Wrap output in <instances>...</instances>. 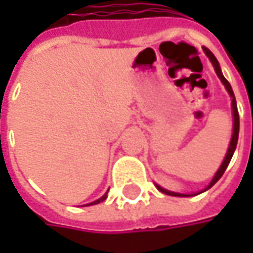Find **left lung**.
<instances>
[{
	"label": "left lung",
	"mask_w": 253,
	"mask_h": 253,
	"mask_svg": "<svg viewBox=\"0 0 253 253\" xmlns=\"http://www.w3.org/2000/svg\"><path fill=\"white\" fill-rule=\"evenodd\" d=\"M204 49V52L206 54L209 56V59L211 60V63L214 66V70H215V73L219 77V80L224 83L225 85V88H227V91L229 92V95H231V98H232V112H234V132H232V138H231V143H229V148L228 152H227V155H225V159L222 162V165H221V168L218 169V171L215 173V176H214V179L211 180V183L209 184V187L206 190H209L210 187H212L219 179H221V176L224 174V171L227 169V166L229 165V162H231V158H232V155H234V152H235V148H237V142H238V133H239V114H238V108H237V100H235V95H234V91H232V87H231V84L228 83V80L222 76L221 73V69H219V64L218 60L215 59V56L211 53V50L207 49V47H203ZM156 187L159 191L162 193H165V194H169V196H179V197H186V194H180V193H173V191H169V190H165L162 189L161 186H158L156 184Z\"/></svg>",
	"instance_id": "8db88e82"
}]
</instances>
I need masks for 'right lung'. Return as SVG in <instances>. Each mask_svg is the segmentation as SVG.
<instances>
[{
	"instance_id": "1",
	"label": "right lung",
	"mask_w": 253,
	"mask_h": 253,
	"mask_svg": "<svg viewBox=\"0 0 253 253\" xmlns=\"http://www.w3.org/2000/svg\"><path fill=\"white\" fill-rule=\"evenodd\" d=\"M107 199V193H105V194H104V196H102L101 199H98V200H95V201H94V203H90V204H98V203H101V201H104V200ZM90 204H87V206H90Z\"/></svg>"
}]
</instances>
